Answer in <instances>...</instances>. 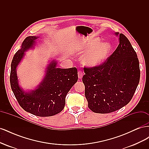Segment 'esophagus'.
<instances>
[{
  "mask_svg": "<svg viewBox=\"0 0 149 149\" xmlns=\"http://www.w3.org/2000/svg\"><path fill=\"white\" fill-rule=\"evenodd\" d=\"M78 78L81 79L83 78V72L81 71H79L78 73Z\"/></svg>",
  "mask_w": 149,
  "mask_h": 149,
  "instance_id": "34e87169",
  "label": "esophagus"
}]
</instances>
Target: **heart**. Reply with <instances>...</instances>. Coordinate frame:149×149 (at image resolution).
I'll use <instances>...</instances> for the list:
<instances>
[{
	"label": "heart",
	"mask_w": 149,
	"mask_h": 149,
	"mask_svg": "<svg viewBox=\"0 0 149 149\" xmlns=\"http://www.w3.org/2000/svg\"><path fill=\"white\" fill-rule=\"evenodd\" d=\"M111 49L109 43H101L99 38L88 40L80 47L81 52L86 53L82 59L83 63L88 67L100 65L109 57Z\"/></svg>",
	"instance_id": "b5f03b06"
}]
</instances>
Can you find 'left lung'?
<instances>
[{"instance_id":"obj_1","label":"left lung","mask_w":149,"mask_h":149,"mask_svg":"<svg viewBox=\"0 0 149 149\" xmlns=\"http://www.w3.org/2000/svg\"><path fill=\"white\" fill-rule=\"evenodd\" d=\"M119 44L102 65L84 68L83 82L88 107L96 113L120 109L132 100L140 80L139 61L127 38L116 32Z\"/></svg>"}]
</instances>
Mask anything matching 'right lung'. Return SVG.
I'll use <instances>...</instances> for the list:
<instances>
[{
    "instance_id": "right-lung-1",
    "label": "right lung",
    "mask_w": 149,
    "mask_h": 149,
    "mask_svg": "<svg viewBox=\"0 0 149 149\" xmlns=\"http://www.w3.org/2000/svg\"><path fill=\"white\" fill-rule=\"evenodd\" d=\"M38 37L29 36L22 44L13 58L10 82L12 91L20 106L28 112L40 117L57 114L65 107L67 93L78 81L75 67L67 69L57 68V61H51L47 66L42 82L35 89L25 91L19 85L17 68L25 56V52L33 48Z\"/></svg>"
}]
</instances>
